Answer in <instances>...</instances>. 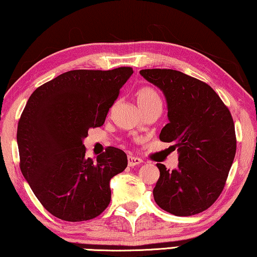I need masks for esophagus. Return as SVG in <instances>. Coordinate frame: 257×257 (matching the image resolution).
<instances>
[{
  "label": "esophagus",
  "mask_w": 257,
  "mask_h": 257,
  "mask_svg": "<svg viewBox=\"0 0 257 257\" xmlns=\"http://www.w3.org/2000/svg\"><path fill=\"white\" fill-rule=\"evenodd\" d=\"M141 162H143V160L139 159V158H136V156H132V155H128L127 156V165H128V167L139 166Z\"/></svg>",
  "instance_id": "34e87169"
}]
</instances>
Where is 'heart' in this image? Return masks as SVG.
Segmentation results:
<instances>
[{"mask_svg":"<svg viewBox=\"0 0 257 257\" xmlns=\"http://www.w3.org/2000/svg\"><path fill=\"white\" fill-rule=\"evenodd\" d=\"M136 101L141 111L151 106L159 105V104L161 105V98H160L159 92L151 85H144L138 89L136 91Z\"/></svg>","mask_w":257,"mask_h":257,"instance_id":"obj_1","label":"heart"}]
</instances>
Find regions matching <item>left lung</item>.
Instances as JSON below:
<instances>
[{
  "instance_id": "8db88e82",
  "label": "left lung",
  "mask_w": 257,
  "mask_h": 257,
  "mask_svg": "<svg viewBox=\"0 0 257 257\" xmlns=\"http://www.w3.org/2000/svg\"><path fill=\"white\" fill-rule=\"evenodd\" d=\"M140 74L165 95L169 122L160 140L173 143L178 152L176 169L156 163L155 203L180 217L200 213L220 196L235 156L232 114L217 92L198 79L174 69H143Z\"/></svg>"
}]
</instances>
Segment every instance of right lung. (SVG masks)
Listing matches in <instances>:
<instances>
[{"label": "right lung", "mask_w": 257, "mask_h": 257, "mask_svg": "<svg viewBox=\"0 0 257 257\" xmlns=\"http://www.w3.org/2000/svg\"><path fill=\"white\" fill-rule=\"evenodd\" d=\"M131 67L69 70L36 89L17 127L20 167L42 205L61 220L98 217L111 200L110 180L127 167L119 148L85 158L88 130L105 121Z\"/></svg>", "instance_id": "1"}]
</instances>
